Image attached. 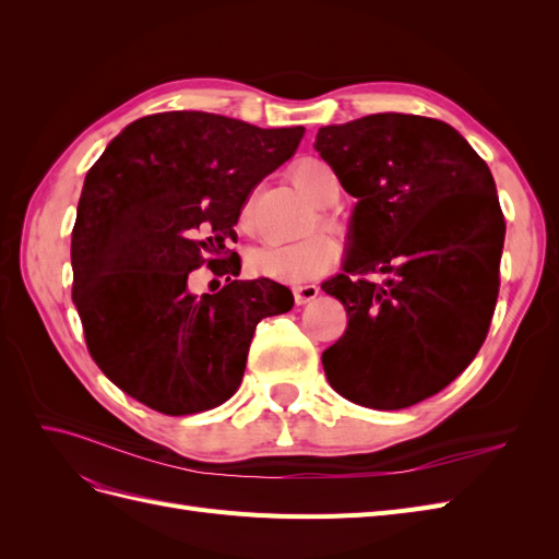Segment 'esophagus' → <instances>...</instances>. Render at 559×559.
I'll return each mask as SVG.
<instances>
[{
    "label": "esophagus",
    "instance_id": "1",
    "mask_svg": "<svg viewBox=\"0 0 559 559\" xmlns=\"http://www.w3.org/2000/svg\"><path fill=\"white\" fill-rule=\"evenodd\" d=\"M319 296V286L317 284H300V286H294V298L298 306H306V302L314 300Z\"/></svg>",
    "mask_w": 559,
    "mask_h": 559
}]
</instances>
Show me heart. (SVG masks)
Instances as JSON below:
<instances>
[{
  "label": "heart",
  "instance_id": "obj_1",
  "mask_svg": "<svg viewBox=\"0 0 559 559\" xmlns=\"http://www.w3.org/2000/svg\"><path fill=\"white\" fill-rule=\"evenodd\" d=\"M292 173L298 189L306 193L314 205L326 207L337 200L341 186H337L333 170L324 160L300 158L294 165ZM249 222H251V210L247 205L240 216L242 228H247ZM321 224L329 226L331 222L326 216H321ZM335 261H337V245L329 238V235H310V238L292 242V245L270 242V245L253 247L247 253V270L257 277L275 280L284 284H300L329 273V270L335 265Z\"/></svg>",
  "mask_w": 559,
  "mask_h": 559
}]
</instances>
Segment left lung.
I'll return each mask as SVG.
<instances>
[{"instance_id":"8db88e82","label":"left lung","mask_w":559,"mask_h":559,"mask_svg":"<svg viewBox=\"0 0 559 559\" xmlns=\"http://www.w3.org/2000/svg\"><path fill=\"white\" fill-rule=\"evenodd\" d=\"M314 148L359 200L343 273L321 284L349 317L321 364L347 401L408 408L460 376L492 324L506 235L492 173L454 128L413 114L326 126Z\"/></svg>"}]
</instances>
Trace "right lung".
Wrapping results in <instances>:
<instances>
[{"label": "right lung", "instance_id": "1", "mask_svg": "<svg viewBox=\"0 0 559 559\" xmlns=\"http://www.w3.org/2000/svg\"><path fill=\"white\" fill-rule=\"evenodd\" d=\"M306 128H257L207 111H163L130 123L91 167L72 230V300L93 361L163 415L228 401L242 382L253 331L289 312L273 280H238L245 202L289 160ZM226 276L193 297L200 264Z\"/></svg>", "mask_w": 559, "mask_h": 559}]
</instances>
